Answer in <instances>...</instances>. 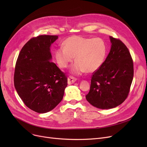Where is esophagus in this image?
I'll use <instances>...</instances> for the list:
<instances>
[{
    "label": "esophagus",
    "instance_id": "34e87169",
    "mask_svg": "<svg viewBox=\"0 0 147 147\" xmlns=\"http://www.w3.org/2000/svg\"><path fill=\"white\" fill-rule=\"evenodd\" d=\"M76 80H77V79L76 78H74V77H73V76H69L68 78V83L69 84L74 83Z\"/></svg>",
    "mask_w": 147,
    "mask_h": 147
}]
</instances>
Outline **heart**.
<instances>
[{
	"instance_id": "1",
	"label": "heart",
	"mask_w": 147,
	"mask_h": 147,
	"mask_svg": "<svg viewBox=\"0 0 147 147\" xmlns=\"http://www.w3.org/2000/svg\"><path fill=\"white\" fill-rule=\"evenodd\" d=\"M64 48H59L55 52L58 66L66 68L73 63L71 67L75 74L93 73L101 67L107 55V48L101 38H88L79 36L68 37L64 43Z\"/></svg>"
}]
</instances>
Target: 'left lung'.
I'll return each instance as SVG.
<instances>
[{"instance_id":"obj_1","label":"left lung","mask_w":147,"mask_h":147,"mask_svg":"<svg viewBox=\"0 0 147 147\" xmlns=\"http://www.w3.org/2000/svg\"><path fill=\"white\" fill-rule=\"evenodd\" d=\"M111 48L102 65L91 77L87 101L101 109L120 105L127 98L134 78L130 52L119 38L110 36Z\"/></svg>"}]
</instances>
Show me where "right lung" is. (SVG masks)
<instances>
[{"label":"right lung","instance_id":"obj_1","mask_svg":"<svg viewBox=\"0 0 147 147\" xmlns=\"http://www.w3.org/2000/svg\"><path fill=\"white\" fill-rule=\"evenodd\" d=\"M58 36L40 35L31 38L18 57L14 86L23 102L32 110L45 113L63 98L67 86L65 73L51 62V45Z\"/></svg>","mask_w":147,"mask_h":147}]
</instances>
